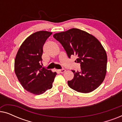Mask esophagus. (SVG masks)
Returning a JSON list of instances; mask_svg holds the SVG:
<instances>
[{
    "label": "esophagus",
    "mask_w": 122,
    "mask_h": 122,
    "mask_svg": "<svg viewBox=\"0 0 122 122\" xmlns=\"http://www.w3.org/2000/svg\"><path fill=\"white\" fill-rule=\"evenodd\" d=\"M66 71V70L65 69H64V68H63V69H59V72L61 73H63L65 72V71Z\"/></svg>",
    "instance_id": "1"
}]
</instances>
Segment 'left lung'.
<instances>
[{
    "label": "left lung",
    "mask_w": 122,
    "mask_h": 122,
    "mask_svg": "<svg viewBox=\"0 0 122 122\" xmlns=\"http://www.w3.org/2000/svg\"><path fill=\"white\" fill-rule=\"evenodd\" d=\"M53 37L63 46L68 57L76 56V61L81 64V71H72L74 76L68 81L69 87L83 93L97 89L104 81L107 63L106 51L99 41L76 28L56 33Z\"/></svg>",
    "instance_id": "1"
}]
</instances>
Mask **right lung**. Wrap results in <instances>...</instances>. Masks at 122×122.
<instances>
[{
	"instance_id": "right-lung-1",
	"label": "right lung",
	"mask_w": 122,
	"mask_h": 122,
	"mask_svg": "<svg viewBox=\"0 0 122 122\" xmlns=\"http://www.w3.org/2000/svg\"><path fill=\"white\" fill-rule=\"evenodd\" d=\"M51 34L39 31L30 35L21 45L15 59V73L19 82L34 94H41L51 89L56 75L41 65L43 46Z\"/></svg>"
}]
</instances>
